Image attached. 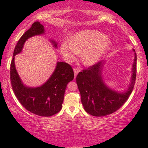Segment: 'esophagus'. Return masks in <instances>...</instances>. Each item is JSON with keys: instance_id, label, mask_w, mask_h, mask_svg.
<instances>
[{"instance_id": "esophagus-1", "label": "esophagus", "mask_w": 148, "mask_h": 148, "mask_svg": "<svg viewBox=\"0 0 148 148\" xmlns=\"http://www.w3.org/2000/svg\"><path fill=\"white\" fill-rule=\"evenodd\" d=\"M74 76H76V75L78 74V73L79 72V70L78 69H74Z\"/></svg>"}]
</instances>
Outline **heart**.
I'll return each mask as SVG.
<instances>
[{
	"label": "heart",
	"mask_w": 148,
	"mask_h": 148,
	"mask_svg": "<svg viewBox=\"0 0 148 148\" xmlns=\"http://www.w3.org/2000/svg\"><path fill=\"white\" fill-rule=\"evenodd\" d=\"M111 41L108 37L95 30H84L74 34L70 42L60 45V52L67 62L75 60L79 53L83 52L81 59L86 65H93L102 58L110 49Z\"/></svg>",
	"instance_id": "1"
}]
</instances>
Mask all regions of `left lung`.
<instances>
[{
  "instance_id": "left-lung-1",
  "label": "left lung",
  "mask_w": 148,
  "mask_h": 148,
  "mask_svg": "<svg viewBox=\"0 0 148 148\" xmlns=\"http://www.w3.org/2000/svg\"><path fill=\"white\" fill-rule=\"evenodd\" d=\"M134 52L132 75L128 89L117 92L105 84L102 77L104 60L84 69L76 76L81 100L85 111L93 116L100 117L111 114L126 102L133 90L136 77V53Z\"/></svg>"
}]
</instances>
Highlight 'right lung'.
<instances>
[{"mask_svg":"<svg viewBox=\"0 0 148 148\" xmlns=\"http://www.w3.org/2000/svg\"><path fill=\"white\" fill-rule=\"evenodd\" d=\"M44 33L43 25L39 21H35L21 37L13 53L10 64V80L15 96L25 109L40 116L49 117L56 114L62 108L67 84L74 79L72 67L66 62H57L55 70L45 84L39 87L30 88L22 83L14 64V56L21 52L25 41L30 37ZM51 41L57 47L56 42Z\"/></svg>","mask_w":148,"mask_h":148,"instance_id":"add662e5","label":"right lung"}]
</instances>
